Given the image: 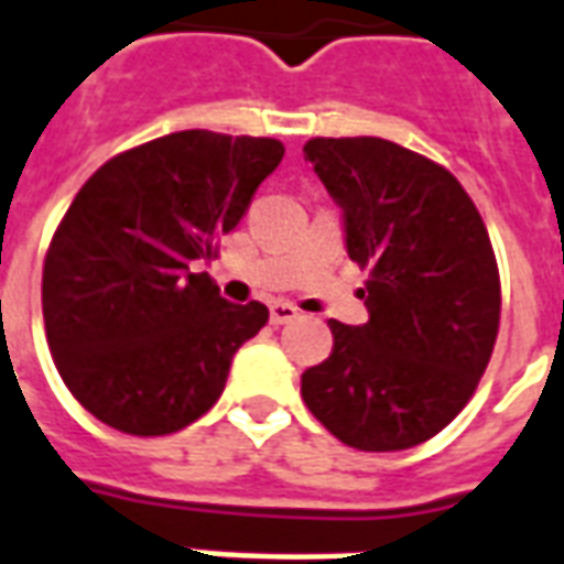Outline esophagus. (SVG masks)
Segmentation results:
<instances>
[{
    "label": "esophagus",
    "instance_id": "34e87169",
    "mask_svg": "<svg viewBox=\"0 0 564 564\" xmlns=\"http://www.w3.org/2000/svg\"><path fill=\"white\" fill-rule=\"evenodd\" d=\"M269 314H271V323L274 325H286V323H293V319H299V314H302V311H299V307L290 302H274L269 307Z\"/></svg>",
    "mask_w": 564,
    "mask_h": 564
}]
</instances>
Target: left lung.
<instances>
[{"label":"left lung","instance_id":"obj_1","mask_svg":"<svg viewBox=\"0 0 564 564\" xmlns=\"http://www.w3.org/2000/svg\"><path fill=\"white\" fill-rule=\"evenodd\" d=\"M304 158L367 269L365 325L302 373L314 419L358 452H403L448 427L494 356L502 286L478 208L442 164L379 137H314Z\"/></svg>","mask_w":564,"mask_h":564}]
</instances>
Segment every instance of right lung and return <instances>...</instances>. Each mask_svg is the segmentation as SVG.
<instances>
[{"mask_svg":"<svg viewBox=\"0 0 564 564\" xmlns=\"http://www.w3.org/2000/svg\"><path fill=\"white\" fill-rule=\"evenodd\" d=\"M281 158L271 137L166 133L110 158L74 197L41 307L62 382L107 427L166 436L218 403L269 307L229 304L191 262L218 253Z\"/></svg>","mask_w":564,"mask_h":564,"instance_id":"add662e5","label":"right lung"}]
</instances>
